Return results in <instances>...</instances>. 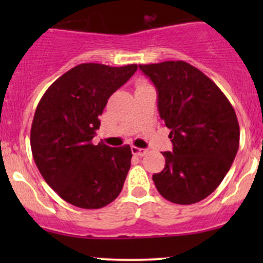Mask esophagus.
I'll use <instances>...</instances> for the list:
<instances>
[{"instance_id": "esophagus-1", "label": "esophagus", "mask_w": 263, "mask_h": 263, "mask_svg": "<svg viewBox=\"0 0 263 263\" xmlns=\"http://www.w3.org/2000/svg\"><path fill=\"white\" fill-rule=\"evenodd\" d=\"M131 151H132V154H134V155H137V156H144V155H146V153H147L146 148H140V147H136V146H132Z\"/></svg>"}]
</instances>
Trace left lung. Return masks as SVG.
Here are the masks:
<instances>
[{
    "label": "left lung",
    "mask_w": 263,
    "mask_h": 263,
    "mask_svg": "<svg viewBox=\"0 0 263 263\" xmlns=\"http://www.w3.org/2000/svg\"><path fill=\"white\" fill-rule=\"evenodd\" d=\"M139 67L155 85L173 144L153 181L168 201L192 205L216 190L234 161L240 135L234 108L213 80L184 61Z\"/></svg>",
    "instance_id": "obj_1"
}]
</instances>
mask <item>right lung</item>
Wrapping results in <instances>:
<instances>
[{
  "label": "right lung",
  "mask_w": 263,
  "mask_h": 263,
  "mask_svg": "<svg viewBox=\"0 0 263 263\" xmlns=\"http://www.w3.org/2000/svg\"><path fill=\"white\" fill-rule=\"evenodd\" d=\"M137 65L81 63L63 73L42 97L30 131L34 161L44 181L68 203L100 209L115 201L131 166L129 145H92L110 95Z\"/></svg>",
  "instance_id": "1"
}]
</instances>
